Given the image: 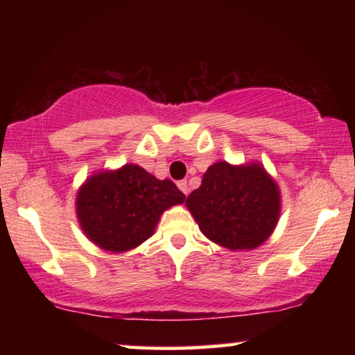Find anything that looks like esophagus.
Segmentation results:
<instances>
[{
  "instance_id": "obj_1",
  "label": "esophagus",
  "mask_w": 355,
  "mask_h": 355,
  "mask_svg": "<svg viewBox=\"0 0 355 355\" xmlns=\"http://www.w3.org/2000/svg\"><path fill=\"white\" fill-rule=\"evenodd\" d=\"M177 186H178V189L182 191L184 196H188V192H189V186H188V182H186V180H180V182L177 183Z\"/></svg>"
}]
</instances>
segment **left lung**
I'll return each instance as SVG.
<instances>
[{"instance_id":"1","label":"left lung","mask_w":355,"mask_h":355,"mask_svg":"<svg viewBox=\"0 0 355 355\" xmlns=\"http://www.w3.org/2000/svg\"><path fill=\"white\" fill-rule=\"evenodd\" d=\"M186 207L203 235L227 249H255L271 235L280 213V194L260 164L208 167Z\"/></svg>"}]
</instances>
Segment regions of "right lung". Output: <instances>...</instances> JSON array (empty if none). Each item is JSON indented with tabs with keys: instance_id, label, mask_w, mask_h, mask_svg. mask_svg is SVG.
Wrapping results in <instances>:
<instances>
[{
	"instance_id": "1",
	"label": "right lung",
	"mask_w": 355,
	"mask_h": 355,
	"mask_svg": "<svg viewBox=\"0 0 355 355\" xmlns=\"http://www.w3.org/2000/svg\"><path fill=\"white\" fill-rule=\"evenodd\" d=\"M184 199L171 180H156L139 166L125 164L89 178L78 192L76 213L92 243L125 252L152 236L164 209Z\"/></svg>"
}]
</instances>
